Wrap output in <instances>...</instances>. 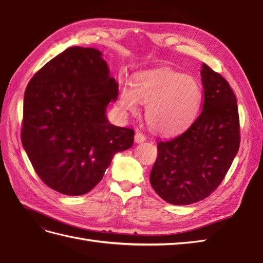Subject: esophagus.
<instances>
[{
	"instance_id": "34e87169",
	"label": "esophagus",
	"mask_w": 263,
	"mask_h": 263,
	"mask_svg": "<svg viewBox=\"0 0 263 263\" xmlns=\"http://www.w3.org/2000/svg\"><path fill=\"white\" fill-rule=\"evenodd\" d=\"M146 136L143 135L142 132H139V131H137L136 132V136H135V141L137 142V143H141V142H143V141H146Z\"/></svg>"
}]
</instances>
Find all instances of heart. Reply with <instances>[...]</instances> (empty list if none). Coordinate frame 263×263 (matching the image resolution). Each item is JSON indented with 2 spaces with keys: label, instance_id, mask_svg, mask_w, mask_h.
Here are the masks:
<instances>
[{
  "label": "heart",
  "instance_id": "heart-1",
  "mask_svg": "<svg viewBox=\"0 0 263 263\" xmlns=\"http://www.w3.org/2000/svg\"><path fill=\"white\" fill-rule=\"evenodd\" d=\"M200 86L191 77L161 69L138 74L132 89L120 92L122 109L136 113L138 105H147L146 120L155 131L173 135L191 124L201 104Z\"/></svg>",
  "mask_w": 263,
  "mask_h": 263
}]
</instances>
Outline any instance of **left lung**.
I'll use <instances>...</instances> for the list:
<instances>
[{"label": "left lung", "mask_w": 263, "mask_h": 263, "mask_svg": "<svg viewBox=\"0 0 263 263\" xmlns=\"http://www.w3.org/2000/svg\"><path fill=\"white\" fill-rule=\"evenodd\" d=\"M202 111L176 138L157 143L150 183L166 202H199L224 180L238 152L239 116L230 83L205 63L201 70Z\"/></svg>", "instance_id": "left-lung-1"}]
</instances>
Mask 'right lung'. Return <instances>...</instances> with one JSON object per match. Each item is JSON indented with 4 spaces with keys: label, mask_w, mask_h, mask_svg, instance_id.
Listing matches in <instances>:
<instances>
[{
    "label": "right lung",
    "mask_w": 263,
    "mask_h": 263,
    "mask_svg": "<svg viewBox=\"0 0 263 263\" xmlns=\"http://www.w3.org/2000/svg\"><path fill=\"white\" fill-rule=\"evenodd\" d=\"M119 87L98 49L70 47L37 71L24 97L21 142L39 178L65 195L102 180L135 131L110 124L106 107Z\"/></svg>",
    "instance_id": "add662e5"
}]
</instances>
